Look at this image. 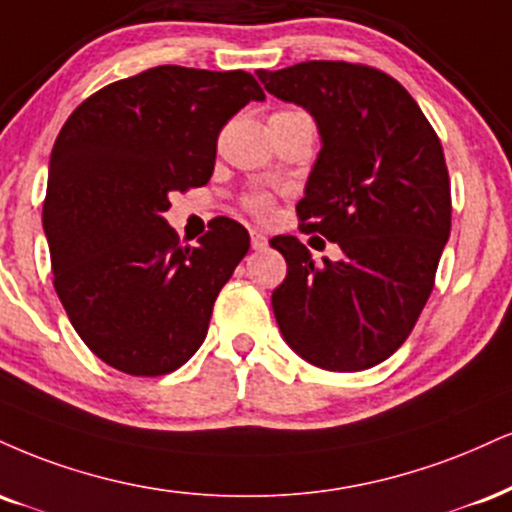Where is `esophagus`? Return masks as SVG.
<instances>
[{"mask_svg":"<svg viewBox=\"0 0 512 512\" xmlns=\"http://www.w3.org/2000/svg\"><path fill=\"white\" fill-rule=\"evenodd\" d=\"M250 243L252 250H264L267 248V236L262 231H250Z\"/></svg>","mask_w":512,"mask_h":512,"instance_id":"1","label":"esophagus"}]
</instances>
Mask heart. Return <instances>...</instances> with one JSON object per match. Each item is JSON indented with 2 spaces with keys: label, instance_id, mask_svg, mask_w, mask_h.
<instances>
[{
  "label": "heart",
  "instance_id": "obj_1",
  "mask_svg": "<svg viewBox=\"0 0 512 512\" xmlns=\"http://www.w3.org/2000/svg\"><path fill=\"white\" fill-rule=\"evenodd\" d=\"M243 207L248 209L250 214H255V217H269V212H272L274 207V197L267 195V193H248L243 197Z\"/></svg>",
  "mask_w": 512,
  "mask_h": 512
}]
</instances>
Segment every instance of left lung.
<instances>
[{
  "instance_id": "obj_1",
  "label": "left lung",
  "mask_w": 512,
  "mask_h": 512,
  "mask_svg": "<svg viewBox=\"0 0 512 512\" xmlns=\"http://www.w3.org/2000/svg\"><path fill=\"white\" fill-rule=\"evenodd\" d=\"M257 76L315 116L322 152L295 212L300 231L343 252L315 264L295 236L269 240L288 264L272 295L281 334L329 372L379 365L415 329L451 236L439 135L410 92L374 66L303 61Z\"/></svg>"
}]
</instances>
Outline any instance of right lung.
I'll return each instance as SVG.
<instances>
[{
    "label": "right lung",
    "mask_w": 512,
    "mask_h": 512,
    "mask_svg": "<svg viewBox=\"0 0 512 512\" xmlns=\"http://www.w3.org/2000/svg\"><path fill=\"white\" fill-rule=\"evenodd\" d=\"M252 100V73L166 64L104 85L59 131L42 205L54 291L109 367L162 377L205 341L250 236L217 217L183 248L164 212L209 181L221 128Z\"/></svg>",
    "instance_id": "right-lung-1"
}]
</instances>
